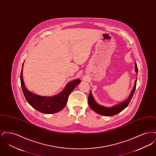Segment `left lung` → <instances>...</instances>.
Returning <instances> with one entry per match:
<instances>
[{
    "mask_svg": "<svg viewBox=\"0 0 156 156\" xmlns=\"http://www.w3.org/2000/svg\"><path fill=\"white\" fill-rule=\"evenodd\" d=\"M134 66H135V72L137 74L138 68L137 66V64L136 62H134ZM136 82H137V78L135 80L133 88L131 91V93L129 97L125 100H124L123 101L121 102L120 103L115 105L114 106H112L111 107H106L98 104L95 101V100L94 99L90 90L89 93V97H88V104H89V107L95 112L103 116H113L119 113V112L124 110L130 103L133 95L134 90L136 89Z\"/></svg>",
    "mask_w": 156,
    "mask_h": 156,
    "instance_id": "left-lung-1",
    "label": "left lung"
}]
</instances>
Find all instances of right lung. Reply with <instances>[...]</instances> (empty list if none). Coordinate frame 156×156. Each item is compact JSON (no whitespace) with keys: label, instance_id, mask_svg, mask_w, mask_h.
<instances>
[{"label":"right lung","instance_id":"add662e5","mask_svg":"<svg viewBox=\"0 0 156 156\" xmlns=\"http://www.w3.org/2000/svg\"><path fill=\"white\" fill-rule=\"evenodd\" d=\"M23 65L20 74V82L24 95L27 102L33 108L43 113H55L63 109L66 105L69 94L81 82L80 79L71 81L67 83L66 87L61 92L52 97L38 95L30 92L26 87L23 78Z\"/></svg>","mask_w":156,"mask_h":156}]
</instances>
